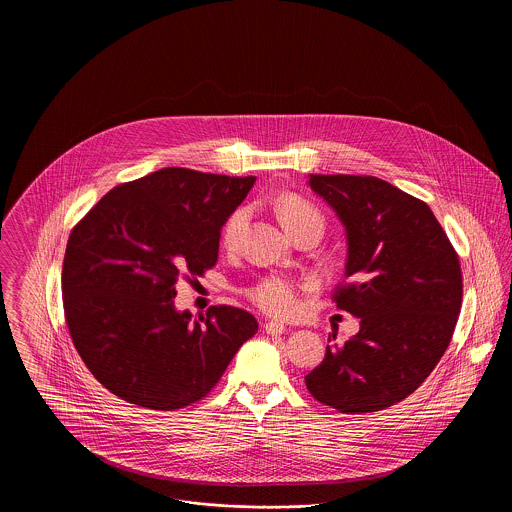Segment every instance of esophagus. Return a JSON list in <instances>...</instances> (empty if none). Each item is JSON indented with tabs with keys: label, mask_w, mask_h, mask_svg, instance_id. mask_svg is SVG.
Here are the masks:
<instances>
[{
	"label": "esophagus",
	"mask_w": 512,
	"mask_h": 512,
	"mask_svg": "<svg viewBox=\"0 0 512 512\" xmlns=\"http://www.w3.org/2000/svg\"><path fill=\"white\" fill-rule=\"evenodd\" d=\"M265 332L270 334V336H280V334H284V332H286V326H284L282 322L270 320V322H265Z\"/></svg>",
	"instance_id": "obj_1"
}]
</instances>
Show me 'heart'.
<instances>
[{
	"instance_id": "1",
	"label": "heart",
	"mask_w": 512,
	"mask_h": 512,
	"mask_svg": "<svg viewBox=\"0 0 512 512\" xmlns=\"http://www.w3.org/2000/svg\"><path fill=\"white\" fill-rule=\"evenodd\" d=\"M276 211H278V217L282 220V224L286 226V230L292 236L309 224H320V226L324 224L322 213L309 199H305L301 195H286V197L278 199ZM245 220H247L245 207L236 209L226 219L222 226V232H220V242L224 247L230 249L236 245L238 236L244 228ZM301 290H303V286L292 278L267 276L261 282H257L253 288L247 290V297L253 301V305H257L263 313H267L270 317L288 318L295 315L299 309Z\"/></svg>"
}]
</instances>
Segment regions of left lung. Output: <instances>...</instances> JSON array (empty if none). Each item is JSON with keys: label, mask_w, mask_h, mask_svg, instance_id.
Returning a JSON list of instances; mask_svg holds the SVG:
<instances>
[{"label": "left lung", "mask_w": 512, "mask_h": 512, "mask_svg": "<svg viewBox=\"0 0 512 512\" xmlns=\"http://www.w3.org/2000/svg\"><path fill=\"white\" fill-rule=\"evenodd\" d=\"M309 186L347 234L345 276L332 293L361 330L305 376L311 395L345 414L409 397L449 347L463 303L455 247L432 209L376 176L311 174Z\"/></svg>", "instance_id": "obj_1"}]
</instances>
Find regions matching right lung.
I'll return each instance as SVG.
<instances>
[{
  "label": "right lung",
  "mask_w": 512,
  "mask_h": 512,
  "mask_svg": "<svg viewBox=\"0 0 512 512\" xmlns=\"http://www.w3.org/2000/svg\"><path fill=\"white\" fill-rule=\"evenodd\" d=\"M255 176L167 167L124 182L76 222L61 292L74 347L105 390L151 411L203 399L259 324L215 305L174 309L176 282L219 259L220 228Z\"/></svg>",
  "instance_id": "right-lung-1"
}]
</instances>
